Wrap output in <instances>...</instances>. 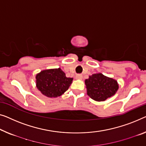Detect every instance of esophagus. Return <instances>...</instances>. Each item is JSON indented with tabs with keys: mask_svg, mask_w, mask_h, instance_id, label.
<instances>
[{
	"mask_svg": "<svg viewBox=\"0 0 146 146\" xmlns=\"http://www.w3.org/2000/svg\"><path fill=\"white\" fill-rule=\"evenodd\" d=\"M76 78H77V79H82V76L81 75H77L76 76Z\"/></svg>",
	"mask_w": 146,
	"mask_h": 146,
	"instance_id": "esophagus-1",
	"label": "esophagus"
}]
</instances>
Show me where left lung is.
Listing matches in <instances>:
<instances>
[{"label": "left lung", "mask_w": 146, "mask_h": 146, "mask_svg": "<svg viewBox=\"0 0 146 146\" xmlns=\"http://www.w3.org/2000/svg\"><path fill=\"white\" fill-rule=\"evenodd\" d=\"M87 94L97 102L104 101L113 96L119 88L116 80L104 76L102 73H96L89 76L85 80Z\"/></svg>", "instance_id": "obj_1"}]
</instances>
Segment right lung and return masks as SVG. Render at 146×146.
Masks as SVG:
<instances>
[{
  "instance_id": "add662e5",
  "label": "right lung",
  "mask_w": 146,
  "mask_h": 146,
  "mask_svg": "<svg viewBox=\"0 0 146 146\" xmlns=\"http://www.w3.org/2000/svg\"><path fill=\"white\" fill-rule=\"evenodd\" d=\"M72 82L73 78L66 77L60 68L42 71L36 76L37 88L49 98H56L64 94Z\"/></svg>"
}]
</instances>
